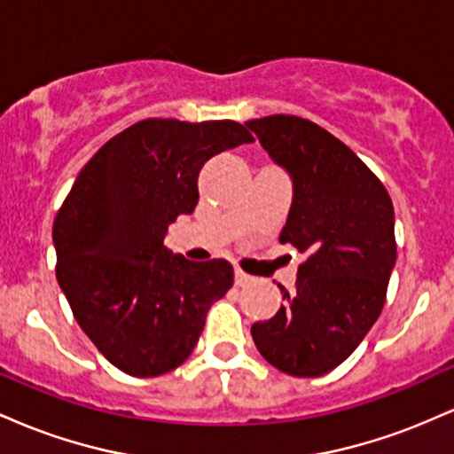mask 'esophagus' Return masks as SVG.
Segmentation results:
<instances>
[{
	"mask_svg": "<svg viewBox=\"0 0 454 454\" xmlns=\"http://www.w3.org/2000/svg\"><path fill=\"white\" fill-rule=\"evenodd\" d=\"M252 281H254L252 275L243 273L241 269L234 270V284H237V286H241V288H243V286H249V284H252Z\"/></svg>",
	"mask_w": 454,
	"mask_h": 454,
	"instance_id": "34e87169",
	"label": "esophagus"
}]
</instances>
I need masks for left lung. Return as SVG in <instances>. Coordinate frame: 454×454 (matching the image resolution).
Instances as JSON below:
<instances>
[{"label": "left lung", "instance_id": "8db88e82", "mask_svg": "<svg viewBox=\"0 0 454 454\" xmlns=\"http://www.w3.org/2000/svg\"><path fill=\"white\" fill-rule=\"evenodd\" d=\"M293 176L281 243L307 254L293 293L256 322V348L279 372L317 378L346 361L378 320L397 258L387 187L350 147L309 119L270 114L245 123Z\"/></svg>", "mask_w": 454, "mask_h": 454}]
</instances>
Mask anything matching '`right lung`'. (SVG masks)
<instances>
[{"instance_id": "obj_1", "label": "right lung", "mask_w": 454, "mask_h": 454, "mask_svg": "<svg viewBox=\"0 0 454 454\" xmlns=\"http://www.w3.org/2000/svg\"><path fill=\"white\" fill-rule=\"evenodd\" d=\"M243 143L254 137L231 119H143L82 166L57 213V281L78 326L128 376L179 367L232 288L228 260L192 262L164 237L196 209L205 161Z\"/></svg>"}]
</instances>
